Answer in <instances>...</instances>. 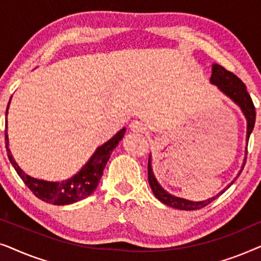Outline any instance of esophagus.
I'll return each mask as SVG.
<instances>
[{
    "label": "esophagus",
    "mask_w": 261,
    "mask_h": 261,
    "mask_svg": "<svg viewBox=\"0 0 261 261\" xmlns=\"http://www.w3.org/2000/svg\"><path fill=\"white\" fill-rule=\"evenodd\" d=\"M130 129L133 132H139V133H142L146 128H145V124L141 122V121H133V122L130 123Z\"/></svg>",
    "instance_id": "1"
}]
</instances>
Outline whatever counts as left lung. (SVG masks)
Listing matches in <instances>:
<instances>
[{"label":"left lung","instance_id":"1","mask_svg":"<svg viewBox=\"0 0 261 261\" xmlns=\"http://www.w3.org/2000/svg\"><path fill=\"white\" fill-rule=\"evenodd\" d=\"M210 82H212L213 84L217 85L220 90L224 92L228 97L233 99V101L240 107L242 112H244L246 119H247V140H248L249 135H251L253 128H254L255 108H254V105H253L251 96L248 94L247 88H246V85L244 84V82H242L237 74H234L233 72H230V71L224 69L223 66L219 65V64H214L213 65V74H212V78H210ZM246 158H247V149H246ZM246 158H245L244 165H242L238 176H240L241 171L244 170L245 164H246ZM237 178H235V179H237ZM148 183L151 185L153 194H154L155 197L158 198L160 202H163L164 204L169 206H172V208L180 209V210H198V209L204 208V206L208 205L209 203H212L214 199L219 197L220 195H222L224 190H226V189H224V190L221 191L220 194L214 196L213 198L205 199V201H202V202H192L184 198L174 197V196L170 195L169 192L164 190V189L158 184V181H156L154 174H153L152 166H151V155H149V159H148ZM231 183H233V181H231Z\"/></svg>","mask_w":261,"mask_h":261}]
</instances>
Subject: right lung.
I'll return each instance as SVG.
<instances>
[{"label": "right lung", "mask_w": 261, "mask_h": 261, "mask_svg": "<svg viewBox=\"0 0 261 261\" xmlns=\"http://www.w3.org/2000/svg\"><path fill=\"white\" fill-rule=\"evenodd\" d=\"M8 107H7L6 114L8 113ZM124 132H126V128H122V129L117 132L109 141H107L105 145L99 146V147L96 149L94 155L90 158V160L85 164V166L76 174V176H73L72 178H70V179L67 180L60 181V183L59 181H55V183H53V181L39 180L24 173L23 171L20 169L19 165H17L15 160L13 159L12 153H10V149L8 147L7 126L5 139L7 154H8L10 163H12L14 169H15L21 179L23 180V183L27 185L28 189H30L38 198H40L41 201H44L46 203H51V204L56 205H65L87 198L88 196H90L92 192H94L96 187H97L99 183V179H101L103 174V170H105L106 164L110 158L113 149L116 147L117 144L121 141V139L123 138Z\"/></svg>", "instance_id": "1"}]
</instances>
